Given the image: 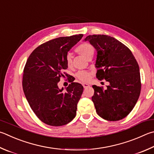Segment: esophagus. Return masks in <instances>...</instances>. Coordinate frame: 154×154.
Masks as SVG:
<instances>
[{
  "mask_svg": "<svg viewBox=\"0 0 154 154\" xmlns=\"http://www.w3.org/2000/svg\"><path fill=\"white\" fill-rule=\"evenodd\" d=\"M82 85H83V88H88V87L89 86V85L88 84V83H82Z\"/></svg>",
  "mask_w": 154,
  "mask_h": 154,
  "instance_id": "1",
  "label": "esophagus"
}]
</instances>
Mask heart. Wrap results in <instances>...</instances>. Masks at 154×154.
I'll use <instances>...</instances> for the list:
<instances>
[{
    "mask_svg": "<svg viewBox=\"0 0 154 154\" xmlns=\"http://www.w3.org/2000/svg\"><path fill=\"white\" fill-rule=\"evenodd\" d=\"M76 51L88 59L89 57H92L94 53V48L90 44L83 43L76 48ZM65 62L68 67H71L72 65V57L71 53H67L65 57ZM77 77L82 82H88L90 79L91 75L86 71H79L77 72Z\"/></svg>",
    "mask_w": 154,
    "mask_h": 154,
    "instance_id": "1",
    "label": "heart"
}]
</instances>
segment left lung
Returning a JSON list of instances; mask_svg holds the SVG:
<instances>
[{
	"instance_id": "obj_1",
	"label": "left lung",
	"mask_w": 154,
	"mask_h": 154,
	"mask_svg": "<svg viewBox=\"0 0 154 154\" xmlns=\"http://www.w3.org/2000/svg\"><path fill=\"white\" fill-rule=\"evenodd\" d=\"M83 41H88L97 51L96 77L109 83L105 89L92 85L94 94L91 100L97 114L110 121L124 119L133 110L140 95L137 62L127 46L111 36L88 35Z\"/></svg>"
}]
</instances>
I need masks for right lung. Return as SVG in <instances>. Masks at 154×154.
Returning <instances> with one entry per match:
<instances>
[{
  "label": "right lung",
  "mask_w": 154,
  "mask_h": 154,
  "mask_svg": "<svg viewBox=\"0 0 154 154\" xmlns=\"http://www.w3.org/2000/svg\"><path fill=\"white\" fill-rule=\"evenodd\" d=\"M83 36L50 40L36 48L27 60L22 82L24 94L33 112L46 125H65L76 116L83 87L72 82L64 91L63 88H58V83L65 77L64 70L68 68L66 54Z\"/></svg>",
  "instance_id": "1"
}]
</instances>
